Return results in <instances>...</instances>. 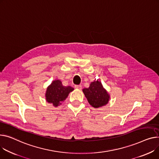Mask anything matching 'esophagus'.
<instances>
[{
    "mask_svg": "<svg viewBox=\"0 0 159 159\" xmlns=\"http://www.w3.org/2000/svg\"><path fill=\"white\" fill-rule=\"evenodd\" d=\"M74 87H75V88L79 89H80L82 88V86L80 85H75V86Z\"/></svg>",
    "mask_w": 159,
    "mask_h": 159,
    "instance_id": "1",
    "label": "esophagus"
}]
</instances>
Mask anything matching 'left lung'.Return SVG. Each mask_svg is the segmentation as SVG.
<instances>
[{
  "label": "left lung",
  "mask_w": 159,
  "mask_h": 159,
  "mask_svg": "<svg viewBox=\"0 0 159 159\" xmlns=\"http://www.w3.org/2000/svg\"><path fill=\"white\" fill-rule=\"evenodd\" d=\"M82 91L89 104L94 108L107 105L110 99V95L98 80L92 82L89 87L83 89Z\"/></svg>",
  "instance_id": "left-lung-1"
}]
</instances>
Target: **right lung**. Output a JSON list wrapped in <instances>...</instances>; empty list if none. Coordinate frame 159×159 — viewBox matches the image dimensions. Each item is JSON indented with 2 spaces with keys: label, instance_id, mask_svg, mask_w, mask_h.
Segmentation results:
<instances>
[{
  "label": "right lung",
  "instance_id": "1",
  "mask_svg": "<svg viewBox=\"0 0 159 159\" xmlns=\"http://www.w3.org/2000/svg\"><path fill=\"white\" fill-rule=\"evenodd\" d=\"M73 89L71 86H63L60 80H55L47 88L45 93L46 100L54 107H57L62 102L65 100L69 93Z\"/></svg>",
  "mask_w": 159,
  "mask_h": 159
}]
</instances>
